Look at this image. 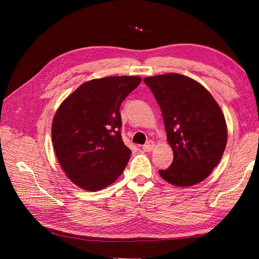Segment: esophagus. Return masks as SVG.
Here are the masks:
<instances>
[{
    "instance_id": "obj_1",
    "label": "esophagus",
    "mask_w": 259,
    "mask_h": 259,
    "mask_svg": "<svg viewBox=\"0 0 259 259\" xmlns=\"http://www.w3.org/2000/svg\"><path fill=\"white\" fill-rule=\"evenodd\" d=\"M154 146H155L154 142H152V140H149V142H147V143L144 145L143 149H144L145 151L149 152V151H152V150H153V149H154Z\"/></svg>"
}]
</instances>
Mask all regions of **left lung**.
I'll list each match as a JSON object with an SVG mask.
<instances>
[{"label": "left lung", "instance_id": "left-lung-1", "mask_svg": "<svg viewBox=\"0 0 259 259\" xmlns=\"http://www.w3.org/2000/svg\"><path fill=\"white\" fill-rule=\"evenodd\" d=\"M161 108L174 160L160 176L177 187L204 180L221 161L227 145V124L216 100L191 77L166 73L145 77Z\"/></svg>", "mask_w": 259, "mask_h": 259}]
</instances>
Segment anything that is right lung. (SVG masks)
I'll return each mask as SVG.
<instances>
[{
  "mask_svg": "<svg viewBox=\"0 0 259 259\" xmlns=\"http://www.w3.org/2000/svg\"><path fill=\"white\" fill-rule=\"evenodd\" d=\"M142 82L139 76H106L83 83L62 101L52 124L55 153L77 187L98 191L111 185L132 151L121 136L122 101Z\"/></svg>",
  "mask_w": 259,
  "mask_h": 259,
  "instance_id": "obj_1",
  "label": "right lung"
}]
</instances>
